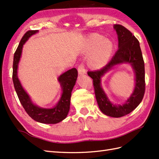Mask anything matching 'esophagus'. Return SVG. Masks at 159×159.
I'll return each mask as SVG.
<instances>
[{
	"label": "esophagus",
	"mask_w": 159,
	"mask_h": 159,
	"mask_svg": "<svg viewBox=\"0 0 159 159\" xmlns=\"http://www.w3.org/2000/svg\"><path fill=\"white\" fill-rule=\"evenodd\" d=\"M78 72H79V74H86V70L84 63H80V65L78 66Z\"/></svg>",
	"instance_id": "obj_1"
}]
</instances>
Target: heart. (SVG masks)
I'll use <instances>...</instances> for the list:
<instances>
[{"label": "heart", "instance_id": "obj_1", "mask_svg": "<svg viewBox=\"0 0 159 159\" xmlns=\"http://www.w3.org/2000/svg\"><path fill=\"white\" fill-rule=\"evenodd\" d=\"M85 51L92 53L89 59V65L94 68H99L109 61L113 51V44L103 37L93 35L87 43Z\"/></svg>", "mask_w": 159, "mask_h": 159}]
</instances>
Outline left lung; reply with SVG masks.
<instances>
[{
	"mask_svg": "<svg viewBox=\"0 0 159 159\" xmlns=\"http://www.w3.org/2000/svg\"><path fill=\"white\" fill-rule=\"evenodd\" d=\"M118 35L119 48L112 59L102 68L88 71L87 74L93 79L96 98L103 113L113 117H120L129 114L141 103L146 90L145 66L139 42L129 30L121 25H115ZM130 63L136 72V87L130 98L123 106H114L107 98L100 86V79L107 70L117 64Z\"/></svg>",
	"mask_w": 159,
	"mask_h": 159,
	"instance_id": "1",
	"label": "left lung"
}]
</instances>
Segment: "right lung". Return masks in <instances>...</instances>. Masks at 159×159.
<instances>
[{
    "label": "right lung",
    "mask_w": 159,
    "mask_h": 159,
    "mask_svg": "<svg viewBox=\"0 0 159 159\" xmlns=\"http://www.w3.org/2000/svg\"><path fill=\"white\" fill-rule=\"evenodd\" d=\"M38 32V30H29L26 31L20 40L18 48L16 50L13 62L12 79L13 85L20 103L32 119L43 124H57L65 119L69 112L71 93L75 85L78 76V71L76 68H72L64 72L59 76V81L61 85L63 93L59 102L55 107L52 109H42L34 105L19 81L17 76V70L21 56L23 44L30 37Z\"/></svg>",
    "instance_id": "1"
}]
</instances>
